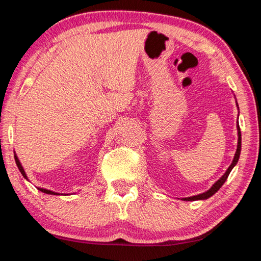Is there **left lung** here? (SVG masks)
Wrapping results in <instances>:
<instances>
[{
    "mask_svg": "<svg viewBox=\"0 0 261 261\" xmlns=\"http://www.w3.org/2000/svg\"><path fill=\"white\" fill-rule=\"evenodd\" d=\"M237 130H239V142H237V150H236V153H235V157H234V161H232L231 165L228 167V170L226 171L225 174H223L220 179H219L216 184H214L211 188H210L207 191H205L203 194H199L197 196H193V197H187L184 198V200H198V199H207L208 197H211L212 195H214L217 193V191L221 188V186L225 184L226 180L228 179V175H229L230 171L232 170V167H234L237 162H239V158H240V153H241V129H240V126L237 125Z\"/></svg>",
    "mask_w": 261,
    "mask_h": 261,
    "instance_id": "left-lung-1",
    "label": "left lung"
}]
</instances>
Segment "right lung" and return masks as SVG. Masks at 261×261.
Segmentation results:
<instances>
[{"label": "right lung", "instance_id": "add662e5", "mask_svg": "<svg viewBox=\"0 0 261 261\" xmlns=\"http://www.w3.org/2000/svg\"><path fill=\"white\" fill-rule=\"evenodd\" d=\"M15 161H16L17 166H18V168H19V171H20V173H21V174H22V176H24L25 179H27V176H26L25 172H24V168H22V166H21L20 162L18 161L17 156H15ZM38 189H39L40 191H42V193H44V194H49V195H59V194H57V193H54V191H51V190H47V189H43V188H38Z\"/></svg>", "mask_w": 261, "mask_h": 261}]
</instances>
